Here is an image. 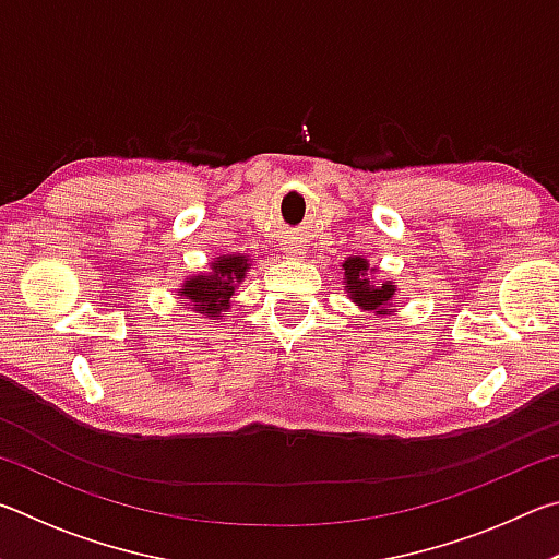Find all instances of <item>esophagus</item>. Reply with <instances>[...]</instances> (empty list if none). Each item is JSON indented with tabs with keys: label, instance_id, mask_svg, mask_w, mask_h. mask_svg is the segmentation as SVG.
I'll return each mask as SVG.
<instances>
[{
	"label": "esophagus",
	"instance_id": "1",
	"mask_svg": "<svg viewBox=\"0 0 559 559\" xmlns=\"http://www.w3.org/2000/svg\"><path fill=\"white\" fill-rule=\"evenodd\" d=\"M293 253H296V251H293Z\"/></svg>",
	"mask_w": 559,
	"mask_h": 559
}]
</instances>
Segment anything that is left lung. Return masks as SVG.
I'll list each match as a JSON object with an SVG mask.
<instances>
[{
  "label": "left lung",
  "mask_w": 559,
  "mask_h": 559,
  "mask_svg": "<svg viewBox=\"0 0 559 559\" xmlns=\"http://www.w3.org/2000/svg\"><path fill=\"white\" fill-rule=\"evenodd\" d=\"M345 269V288L349 296H353L355 302H359L365 310H377V313H386L392 310V296H394V286L390 283H370V278L365 276L367 273V261L365 259H347L343 263Z\"/></svg>",
  "instance_id": "obj_1"
}]
</instances>
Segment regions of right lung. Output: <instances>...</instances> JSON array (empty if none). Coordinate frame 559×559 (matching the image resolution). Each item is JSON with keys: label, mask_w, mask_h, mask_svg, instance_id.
Instances as JSON below:
<instances>
[{"label": "right lung", "mask_w": 559, "mask_h": 559, "mask_svg": "<svg viewBox=\"0 0 559 559\" xmlns=\"http://www.w3.org/2000/svg\"><path fill=\"white\" fill-rule=\"evenodd\" d=\"M246 269H249L246 257H224L214 263L212 276H197L179 293L192 300L200 313H210V318H222L229 313L234 283L243 278Z\"/></svg>", "instance_id": "1"}]
</instances>
